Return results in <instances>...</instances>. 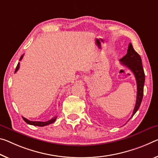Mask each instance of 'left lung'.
I'll use <instances>...</instances> for the list:
<instances>
[{
  "mask_svg": "<svg viewBox=\"0 0 158 158\" xmlns=\"http://www.w3.org/2000/svg\"><path fill=\"white\" fill-rule=\"evenodd\" d=\"M119 61L122 64L128 67L133 72L136 80L137 96L136 105H135L133 114L131 116L132 117L141 106L143 96L145 74L142 65V60L141 56L135 51L133 46H132V44L130 43L129 44L128 50H127V53L122 58L120 59Z\"/></svg>",
  "mask_w": 158,
  "mask_h": 158,
  "instance_id": "obj_1",
  "label": "left lung"
}]
</instances>
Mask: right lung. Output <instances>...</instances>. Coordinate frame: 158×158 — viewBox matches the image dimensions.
Masks as SVG:
<instances>
[{"mask_svg":"<svg viewBox=\"0 0 158 158\" xmlns=\"http://www.w3.org/2000/svg\"><path fill=\"white\" fill-rule=\"evenodd\" d=\"M23 56H24V55H22V56H21L20 59H19V60H21L22 59V57H23ZM19 62L18 64H17V67H16V69H15V72H16L17 71V70L19 69ZM57 117V116H56V117H52V119H51L48 120V121H47V122L30 121V120L26 119V118H25V117H22V118H23V119L24 120V121L26 122L27 124H29L34 125V126H38V127H44V126H47V125H48V124H51L53 123V122H56Z\"/></svg>","mask_w":158,"mask_h":158,"instance_id":"right-lung-1","label":"right lung"}]
</instances>
